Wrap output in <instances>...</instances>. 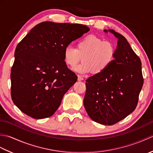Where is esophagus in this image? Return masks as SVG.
<instances>
[{"label": "esophagus", "mask_w": 153, "mask_h": 153, "mask_svg": "<svg viewBox=\"0 0 153 153\" xmlns=\"http://www.w3.org/2000/svg\"><path fill=\"white\" fill-rule=\"evenodd\" d=\"M77 80L82 81V80H83V77L82 76H81L80 75H77Z\"/></svg>", "instance_id": "34e87169"}]
</instances>
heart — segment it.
Listing matches in <instances>:
<instances>
[{
  "label": "heart",
  "instance_id": "heart-1",
  "mask_svg": "<svg viewBox=\"0 0 153 153\" xmlns=\"http://www.w3.org/2000/svg\"><path fill=\"white\" fill-rule=\"evenodd\" d=\"M116 48L113 43L94 35H89L77 42L76 49L67 47L64 51V60L73 68L82 60L83 63L75 68L80 73L91 72L99 75L107 70L113 62Z\"/></svg>",
  "mask_w": 153,
  "mask_h": 153
}]
</instances>
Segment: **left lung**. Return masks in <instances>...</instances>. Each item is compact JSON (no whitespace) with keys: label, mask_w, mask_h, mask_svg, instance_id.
Instances as JSON below:
<instances>
[{"label":"left lung","mask_w":153,"mask_h":153,"mask_svg":"<svg viewBox=\"0 0 153 153\" xmlns=\"http://www.w3.org/2000/svg\"><path fill=\"white\" fill-rule=\"evenodd\" d=\"M109 31L118 39L115 59L103 73L86 80L83 104L93 120L111 126L135 109L143 77L140 58L126 39L112 30Z\"/></svg>","instance_id":"left-lung-1"}]
</instances>
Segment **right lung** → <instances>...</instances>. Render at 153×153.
I'll list each match as a JSON object with an SVG mask.
<instances>
[{"label": "right lung", "instance_id": "obj_1", "mask_svg": "<svg viewBox=\"0 0 153 153\" xmlns=\"http://www.w3.org/2000/svg\"><path fill=\"white\" fill-rule=\"evenodd\" d=\"M89 30L82 24L43 22L18 44L10 74L11 97L22 112L35 119L56 112L77 79L65 63L64 51Z\"/></svg>", "mask_w": 153, "mask_h": 153}]
</instances>
